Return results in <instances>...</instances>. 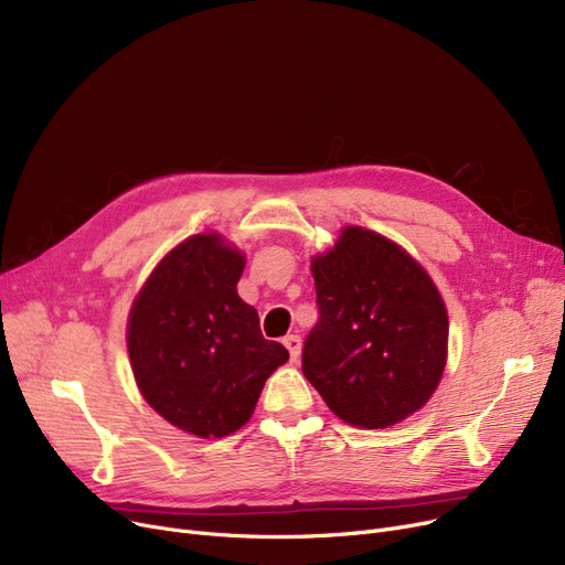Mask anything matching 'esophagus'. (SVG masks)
<instances>
[{"label": "esophagus", "instance_id": "1", "mask_svg": "<svg viewBox=\"0 0 565 565\" xmlns=\"http://www.w3.org/2000/svg\"><path fill=\"white\" fill-rule=\"evenodd\" d=\"M284 345L288 348V352H290V360L292 362H298V358H300V350H302V339L298 337V334H288L286 339H284Z\"/></svg>", "mask_w": 565, "mask_h": 565}]
</instances>
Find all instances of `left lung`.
Returning a JSON list of instances; mask_svg holds the SVG:
<instances>
[{
    "label": "left lung",
    "instance_id": "obj_1",
    "mask_svg": "<svg viewBox=\"0 0 565 565\" xmlns=\"http://www.w3.org/2000/svg\"><path fill=\"white\" fill-rule=\"evenodd\" d=\"M320 318L302 373L350 426L387 428L426 405L447 364L449 318L424 267L387 237L345 226L313 256Z\"/></svg>",
    "mask_w": 565,
    "mask_h": 565
}]
</instances>
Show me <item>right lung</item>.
Here are the masks:
<instances>
[{
	"label": "right lung",
	"instance_id": "right-lung-1",
	"mask_svg": "<svg viewBox=\"0 0 565 565\" xmlns=\"http://www.w3.org/2000/svg\"><path fill=\"white\" fill-rule=\"evenodd\" d=\"M243 270L245 256L222 235H192L158 263L130 309L128 352L141 396L196 437L245 426L265 380L288 360L237 295Z\"/></svg>",
	"mask_w": 565,
	"mask_h": 565
}]
</instances>
